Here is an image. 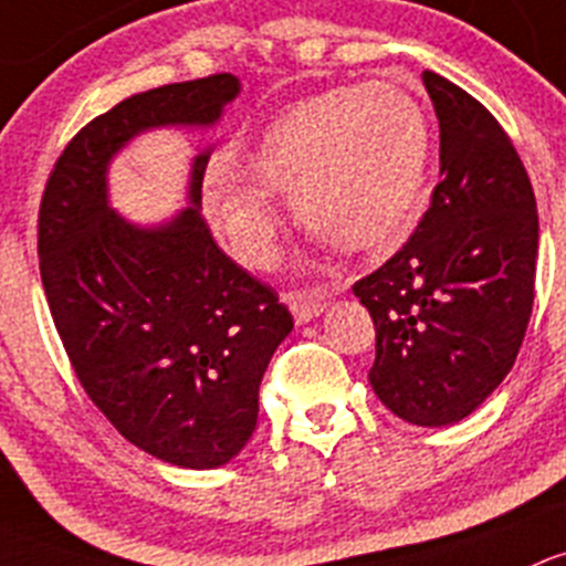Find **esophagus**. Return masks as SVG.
I'll list each match as a JSON object with an SVG mask.
<instances>
[{
  "mask_svg": "<svg viewBox=\"0 0 566 566\" xmlns=\"http://www.w3.org/2000/svg\"><path fill=\"white\" fill-rule=\"evenodd\" d=\"M285 302H289L296 324L313 322L316 316H322L326 307V300L318 291H294V294H285Z\"/></svg>",
  "mask_w": 566,
  "mask_h": 566,
  "instance_id": "34e87169",
  "label": "esophagus"
}]
</instances>
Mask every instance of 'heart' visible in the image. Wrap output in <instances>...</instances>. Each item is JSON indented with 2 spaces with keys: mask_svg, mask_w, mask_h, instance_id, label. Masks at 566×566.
Segmentation results:
<instances>
[{
  "mask_svg": "<svg viewBox=\"0 0 566 566\" xmlns=\"http://www.w3.org/2000/svg\"><path fill=\"white\" fill-rule=\"evenodd\" d=\"M430 122L406 86H335L291 103L240 157L242 177L214 171L203 203L237 255L264 270L281 220L266 196H289L296 220L346 253L389 248L422 196Z\"/></svg>",
  "mask_w": 566,
  "mask_h": 566,
  "instance_id": "obj_1",
  "label": "heart"
}]
</instances>
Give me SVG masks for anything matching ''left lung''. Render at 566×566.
Masks as SVG:
<instances>
[{
	"instance_id": "8db88e82",
	"label": "left lung",
	"mask_w": 566,
	"mask_h": 566,
	"mask_svg": "<svg viewBox=\"0 0 566 566\" xmlns=\"http://www.w3.org/2000/svg\"><path fill=\"white\" fill-rule=\"evenodd\" d=\"M439 185L411 240L354 294L376 324L373 392L422 428L480 409L515 365L534 305L539 220L515 147L482 103L422 73Z\"/></svg>"
}]
</instances>
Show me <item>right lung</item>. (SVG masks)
Masks as SVG:
<instances>
[{"label": "right lung", "instance_id": "right-lung-1", "mask_svg": "<svg viewBox=\"0 0 566 566\" xmlns=\"http://www.w3.org/2000/svg\"><path fill=\"white\" fill-rule=\"evenodd\" d=\"M240 90L218 73L116 103L67 144L40 203V277L81 387L130 444L179 469L240 455L294 318L209 234L212 147L193 157L188 207L155 226L111 207L108 166L142 133L214 127Z\"/></svg>", "mask_w": 566, "mask_h": 566}]
</instances>
